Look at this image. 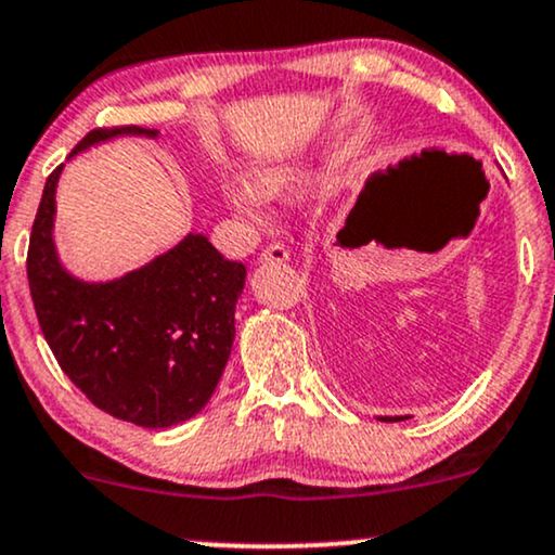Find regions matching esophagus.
Returning a JSON list of instances; mask_svg holds the SVG:
<instances>
[{
  "label": "esophagus",
  "instance_id": "1",
  "mask_svg": "<svg viewBox=\"0 0 555 555\" xmlns=\"http://www.w3.org/2000/svg\"><path fill=\"white\" fill-rule=\"evenodd\" d=\"M260 260H263V263H284V260H289V250H286L282 243H271L266 245L263 253H260Z\"/></svg>",
  "mask_w": 555,
  "mask_h": 555
}]
</instances>
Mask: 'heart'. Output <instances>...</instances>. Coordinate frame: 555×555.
<instances>
[{
  "instance_id": "b5f03b06",
  "label": "heart",
  "mask_w": 555,
  "mask_h": 555,
  "mask_svg": "<svg viewBox=\"0 0 555 555\" xmlns=\"http://www.w3.org/2000/svg\"><path fill=\"white\" fill-rule=\"evenodd\" d=\"M260 189H263L269 196H284V193H292L299 189V176L295 172H286V170H269V172H260ZM260 189H256L253 183H232L227 189V198L230 204L235 206L240 214H248V217H256L263 206V193Z\"/></svg>"
}]
</instances>
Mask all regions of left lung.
<instances>
[{
	"label": "left lung",
	"mask_w": 555,
	"mask_h": 555,
	"mask_svg": "<svg viewBox=\"0 0 555 555\" xmlns=\"http://www.w3.org/2000/svg\"><path fill=\"white\" fill-rule=\"evenodd\" d=\"M409 416H379V422H405Z\"/></svg>",
	"instance_id": "obj_1"
}]
</instances>
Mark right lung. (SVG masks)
I'll list each match as a JSON object with an SVG mask.
<instances>
[{
    "label": "right lung",
    "instance_id": "1",
    "mask_svg": "<svg viewBox=\"0 0 555 555\" xmlns=\"http://www.w3.org/2000/svg\"><path fill=\"white\" fill-rule=\"evenodd\" d=\"M113 137H157L155 129H95L72 150ZM46 180L28 248V284L38 323L64 375L92 405L144 429L189 422L209 403L235 341V305L245 266L204 235L113 282H82L53 245L56 183Z\"/></svg>",
    "mask_w": 555,
    "mask_h": 555
}]
</instances>
